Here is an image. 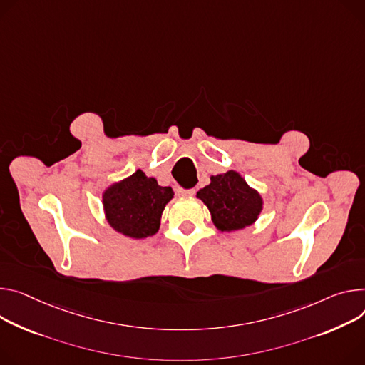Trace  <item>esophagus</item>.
<instances>
[{
  "label": "esophagus",
  "instance_id": "obj_1",
  "mask_svg": "<svg viewBox=\"0 0 365 365\" xmlns=\"http://www.w3.org/2000/svg\"><path fill=\"white\" fill-rule=\"evenodd\" d=\"M178 193L180 196H193L195 195V189H182V187H178Z\"/></svg>",
  "mask_w": 365,
  "mask_h": 365
}]
</instances>
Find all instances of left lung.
I'll use <instances>...</instances> for the list:
<instances>
[{
  "label": "left lung",
  "instance_id": "1",
  "mask_svg": "<svg viewBox=\"0 0 365 365\" xmlns=\"http://www.w3.org/2000/svg\"><path fill=\"white\" fill-rule=\"evenodd\" d=\"M196 196L208 207L212 222L220 231L252 225L263 208L260 193L235 170L211 176V183L200 189Z\"/></svg>",
  "mask_w": 365,
  "mask_h": 365
}]
</instances>
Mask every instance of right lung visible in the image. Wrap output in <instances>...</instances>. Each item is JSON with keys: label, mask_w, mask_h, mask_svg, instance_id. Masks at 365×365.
<instances>
[{"label": "right lung", "mask_w": 365, "mask_h": 365, "mask_svg": "<svg viewBox=\"0 0 365 365\" xmlns=\"http://www.w3.org/2000/svg\"><path fill=\"white\" fill-rule=\"evenodd\" d=\"M173 195L170 186H160L154 178L137 170L103 192L106 220L126 237L145 239L158 231L163 210Z\"/></svg>", "instance_id": "obj_1"}]
</instances>
